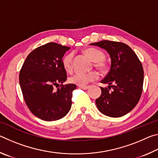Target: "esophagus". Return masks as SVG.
Masks as SVG:
<instances>
[{
    "instance_id": "34e87169",
    "label": "esophagus",
    "mask_w": 158,
    "mask_h": 158,
    "mask_svg": "<svg viewBox=\"0 0 158 158\" xmlns=\"http://www.w3.org/2000/svg\"><path fill=\"white\" fill-rule=\"evenodd\" d=\"M79 87L83 90H87L89 88V85H79Z\"/></svg>"
}]
</instances>
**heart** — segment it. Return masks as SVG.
Instances as JSON below:
<instances>
[{"instance_id": "1", "label": "heart", "mask_w": 158, "mask_h": 158, "mask_svg": "<svg viewBox=\"0 0 158 158\" xmlns=\"http://www.w3.org/2000/svg\"><path fill=\"white\" fill-rule=\"evenodd\" d=\"M84 53L93 61H94L95 68L102 72H105L107 69V63L105 60V54L102 51L96 48H88L84 50ZM62 63L63 68L66 71H72L73 68V53H69L65 55L63 58ZM98 78L99 74L98 72L92 71L89 73H77L69 77V81L72 84L77 85H85Z\"/></svg>"}]
</instances>
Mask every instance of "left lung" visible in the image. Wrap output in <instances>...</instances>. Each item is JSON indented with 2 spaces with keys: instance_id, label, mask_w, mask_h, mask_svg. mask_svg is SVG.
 I'll return each instance as SVG.
<instances>
[{
  "instance_id": "left-lung-1",
  "label": "left lung",
  "mask_w": 158,
  "mask_h": 158,
  "mask_svg": "<svg viewBox=\"0 0 158 158\" xmlns=\"http://www.w3.org/2000/svg\"><path fill=\"white\" fill-rule=\"evenodd\" d=\"M90 45L107 51L111 58V69L101 88V95L96 99L97 107L102 114L109 117H121L137 105L143 90V69L134 51L120 42L102 40Z\"/></svg>"
}]
</instances>
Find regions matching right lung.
<instances>
[{
	"mask_svg": "<svg viewBox=\"0 0 158 158\" xmlns=\"http://www.w3.org/2000/svg\"><path fill=\"white\" fill-rule=\"evenodd\" d=\"M69 49L49 42L32 51L21 67L19 84L26 105L43 121L62 118L71 108L73 92L77 86L63 85L68 77L62 63Z\"/></svg>",
	"mask_w": 158,
	"mask_h": 158,
	"instance_id": "right-lung-1",
	"label": "right lung"
}]
</instances>
